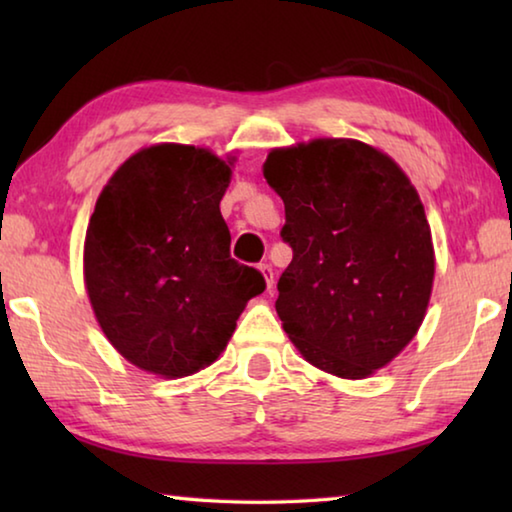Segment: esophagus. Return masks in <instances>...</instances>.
<instances>
[{"mask_svg": "<svg viewBox=\"0 0 512 512\" xmlns=\"http://www.w3.org/2000/svg\"><path fill=\"white\" fill-rule=\"evenodd\" d=\"M259 273H262L264 282H266V289H273V266L271 264H259Z\"/></svg>", "mask_w": 512, "mask_h": 512, "instance_id": "34e87169", "label": "esophagus"}]
</instances>
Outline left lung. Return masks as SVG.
<instances>
[{"mask_svg":"<svg viewBox=\"0 0 512 512\" xmlns=\"http://www.w3.org/2000/svg\"><path fill=\"white\" fill-rule=\"evenodd\" d=\"M262 171L293 248L275 300L284 332L329 375H375L427 316L436 253L418 189L391 155L350 137L271 149Z\"/></svg>","mask_w":512,"mask_h":512,"instance_id":"8db88e82","label":"left lung"}]
</instances>
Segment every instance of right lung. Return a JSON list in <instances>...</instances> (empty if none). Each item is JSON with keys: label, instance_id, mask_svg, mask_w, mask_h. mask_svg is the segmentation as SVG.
I'll use <instances>...</instances> for the list:
<instances>
[{"label": "right lung", "instance_id": "obj_1", "mask_svg": "<svg viewBox=\"0 0 512 512\" xmlns=\"http://www.w3.org/2000/svg\"><path fill=\"white\" fill-rule=\"evenodd\" d=\"M235 155L144 146L112 173L90 216L83 280L112 348L144 372L189 377L221 357L264 277L230 257L221 198Z\"/></svg>", "mask_w": 512, "mask_h": 512}]
</instances>
